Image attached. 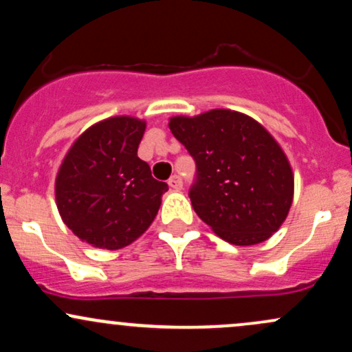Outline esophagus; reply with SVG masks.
I'll return each mask as SVG.
<instances>
[{
  "instance_id": "1",
  "label": "esophagus",
  "mask_w": 352,
  "mask_h": 352,
  "mask_svg": "<svg viewBox=\"0 0 352 352\" xmlns=\"http://www.w3.org/2000/svg\"><path fill=\"white\" fill-rule=\"evenodd\" d=\"M168 185H170L172 190H182V187H184V184H182V179L179 175H172L170 179H168Z\"/></svg>"
}]
</instances>
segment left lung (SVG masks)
<instances>
[{"label":"left lung","instance_id":"1","mask_svg":"<svg viewBox=\"0 0 352 352\" xmlns=\"http://www.w3.org/2000/svg\"><path fill=\"white\" fill-rule=\"evenodd\" d=\"M197 165L188 197L218 236L248 246L268 240L288 217L294 177L280 144L260 122L228 109L168 122Z\"/></svg>","mask_w":352,"mask_h":352}]
</instances>
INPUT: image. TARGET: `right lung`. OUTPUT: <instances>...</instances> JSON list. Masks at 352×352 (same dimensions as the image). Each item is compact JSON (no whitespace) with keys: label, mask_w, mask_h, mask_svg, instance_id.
Masks as SVG:
<instances>
[{"label":"right lung","mask_w":352,"mask_h":352,"mask_svg":"<svg viewBox=\"0 0 352 352\" xmlns=\"http://www.w3.org/2000/svg\"><path fill=\"white\" fill-rule=\"evenodd\" d=\"M145 122L117 116L78 137L56 177V205L76 236L102 250L131 245L151 227L168 190L137 157Z\"/></svg>","instance_id":"add662e5"}]
</instances>
